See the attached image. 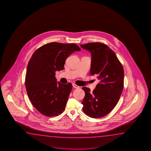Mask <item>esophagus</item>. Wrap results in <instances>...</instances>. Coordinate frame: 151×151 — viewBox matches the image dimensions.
Listing matches in <instances>:
<instances>
[{
	"label": "esophagus",
	"mask_w": 151,
	"mask_h": 151,
	"mask_svg": "<svg viewBox=\"0 0 151 151\" xmlns=\"http://www.w3.org/2000/svg\"><path fill=\"white\" fill-rule=\"evenodd\" d=\"M72 85H73V87L75 88H79V86H77V85L75 84V83H73Z\"/></svg>",
	"instance_id": "obj_1"
}]
</instances>
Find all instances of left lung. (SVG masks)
I'll list each match as a JSON object with an SVG mask.
<instances>
[{
	"label": "left lung",
	"instance_id": "8db88e82",
	"mask_svg": "<svg viewBox=\"0 0 151 151\" xmlns=\"http://www.w3.org/2000/svg\"><path fill=\"white\" fill-rule=\"evenodd\" d=\"M80 46L91 53L90 73L100 80L92 92L89 88H82L85 93L83 110L91 118H99L109 113L119 101L124 88V69L115 53L105 44L90 42Z\"/></svg>",
	"mask_w": 151,
	"mask_h": 151
}]
</instances>
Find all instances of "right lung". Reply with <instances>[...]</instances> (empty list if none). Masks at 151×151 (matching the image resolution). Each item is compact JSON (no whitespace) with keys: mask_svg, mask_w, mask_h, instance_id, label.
Listing matches in <instances>:
<instances>
[{"mask_svg":"<svg viewBox=\"0 0 151 151\" xmlns=\"http://www.w3.org/2000/svg\"><path fill=\"white\" fill-rule=\"evenodd\" d=\"M80 50L75 44L53 42L42 46L32 55L26 70V89L32 105L43 115L53 117L65 109L72 85L57 82L55 72L64 70L68 56Z\"/></svg>","mask_w":151,"mask_h":151,"instance_id":"add662e5","label":"right lung"}]
</instances>
